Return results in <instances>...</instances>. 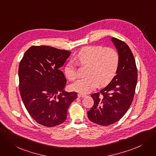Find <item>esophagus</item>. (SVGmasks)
I'll use <instances>...</instances> for the list:
<instances>
[{
  "mask_svg": "<svg viewBox=\"0 0 156 156\" xmlns=\"http://www.w3.org/2000/svg\"><path fill=\"white\" fill-rule=\"evenodd\" d=\"M77 96H78L79 98H84V97H86V95L82 94V93H79V94L77 95Z\"/></svg>",
  "mask_w": 156,
  "mask_h": 156,
  "instance_id": "obj_1",
  "label": "esophagus"
}]
</instances>
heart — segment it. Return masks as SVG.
Wrapping results in <instances>:
<instances>
[{"label": "heart", "instance_id": "heart-1", "mask_svg": "<svg viewBox=\"0 0 156 156\" xmlns=\"http://www.w3.org/2000/svg\"><path fill=\"white\" fill-rule=\"evenodd\" d=\"M76 60L83 66H88L87 77L79 79L71 85V88L77 92L88 93L99 85L108 84L113 79L119 65V54L113 48L103 46H88L81 49ZM65 74L70 80L77 77L76 65L72 62L65 67Z\"/></svg>", "mask_w": 156, "mask_h": 156}]
</instances>
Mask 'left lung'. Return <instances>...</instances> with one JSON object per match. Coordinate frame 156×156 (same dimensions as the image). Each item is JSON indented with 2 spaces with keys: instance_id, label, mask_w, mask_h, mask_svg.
Instances as JSON below:
<instances>
[{
  "instance_id": "obj_1",
  "label": "left lung",
  "mask_w": 156,
  "mask_h": 156,
  "mask_svg": "<svg viewBox=\"0 0 156 156\" xmlns=\"http://www.w3.org/2000/svg\"><path fill=\"white\" fill-rule=\"evenodd\" d=\"M119 54L116 75L109 84L91 97L94 104L88 112L90 121L101 126H109L119 120L133 101L138 80L134 55L125 42L111 38Z\"/></svg>"
}]
</instances>
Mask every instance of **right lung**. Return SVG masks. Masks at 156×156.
Listing matches in <instances>:
<instances>
[{
    "label": "right lung",
    "mask_w": 156,
    "mask_h": 156,
    "mask_svg": "<svg viewBox=\"0 0 156 156\" xmlns=\"http://www.w3.org/2000/svg\"><path fill=\"white\" fill-rule=\"evenodd\" d=\"M71 52L48 46H32L18 68L19 89L28 113L38 123L54 127L63 123L76 92L64 90L66 80L59 68Z\"/></svg>",
    "instance_id": "right-lung-1"
}]
</instances>
